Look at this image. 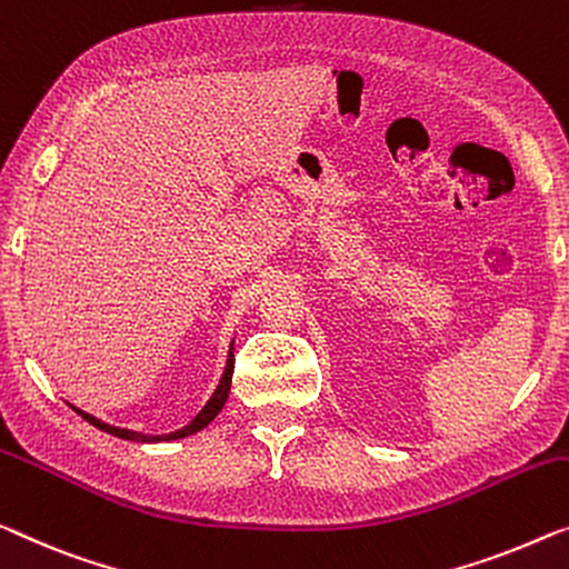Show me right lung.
Listing matches in <instances>:
<instances>
[{"instance_id":"right-lung-1","label":"right lung","mask_w":569,"mask_h":569,"mask_svg":"<svg viewBox=\"0 0 569 569\" xmlns=\"http://www.w3.org/2000/svg\"><path fill=\"white\" fill-rule=\"evenodd\" d=\"M232 370H234V358H232V352H230V360H227V368H224V376H222V380H219V386H217V391H214V396L209 398V403L203 406V409L199 411V417L193 419L191 423H186L183 429H178V431H171V435H160V437H148V435H138V431H130V429H120V427H109V423H104V421H99V419H94L91 417V413H87V411H79L83 419H87L89 423H94L97 429H101V431H107V435H114V437H120V439H130V442H171V439H181V437H189V435H193V431H199V429H203L207 427V423L217 417L219 411H222V406H224V401H227V396H230V386H232Z\"/></svg>"}]
</instances>
